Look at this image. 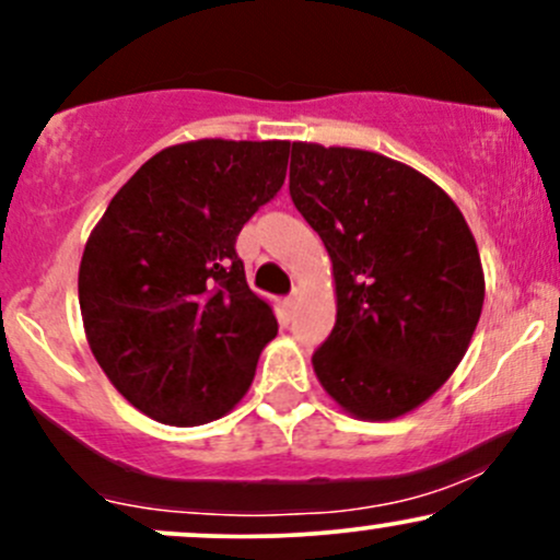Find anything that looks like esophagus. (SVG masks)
I'll use <instances>...</instances> for the list:
<instances>
[{"mask_svg":"<svg viewBox=\"0 0 560 560\" xmlns=\"http://www.w3.org/2000/svg\"><path fill=\"white\" fill-rule=\"evenodd\" d=\"M298 300H300V292H298V289H294V292L284 300V305L289 307V311H294V307H298Z\"/></svg>","mask_w":560,"mask_h":560,"instance_id":"esophagus-1","label":"esophagus"}]
</instances>
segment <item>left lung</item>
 <instances>
[{
	"mask_svg": "<svg viewBox=\"0 0 560 560\" xmlns=\"http://www.w3.org/2000/svg\"><path fill=\"white\" fill-rule=\"evenodd\" d=\"M289 195L331 258L337 324L313 355L345 413L392 421L464 361L485 271L464 213L410 165L352 147L292 141Z\"/></svg>",
	"mask_w": 560,
	"mask_h": 560,
	"instance_id": "obj_1",
	"label": "left lung"
}]
</instances>
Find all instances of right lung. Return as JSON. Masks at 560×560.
Returning <instances> with one entry per match:
<instances>
[{
  "label": "right lung",
  "instance_id": "obj_1",
  "mask_svg": "<svg viewBox=\"0 0 560 560\" xmlns=\"http://www.w3.org/2000/svg\"><path fill=\"white\" fill-rule=\"evenodd\" d=\"M289 141L197 139L147 160L79 268L83 331L133 408L171 427L226 416L279 331L234 244L287 178Z\"/></svg>",
  "mask_w": 560,
  "mask_h": 560
}]
</instances>
